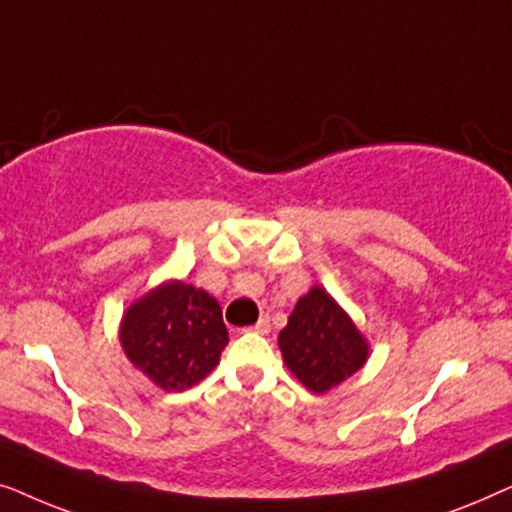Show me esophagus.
Masks as SVG:
<instances>
[{"label": "esophagus", "mask_w": 512, "mask_h": 512, "mask_svg": "<svg viewBox=\"0 0 512 512\" xmlns=\"http://www.w3.org/2000/svg\"><path fill=\"white\" fill-rule=\"evenodd\" d=\"M251 331H256V333H261V335H265L270 331V319L268 317H263V319H258L254 326H251Z\"/></svg>", "instance_id": "esophagus-1"}]
</instances>
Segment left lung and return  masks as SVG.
I'll use <instances>...</instances> for the list:
<instances>
[{
    "label": "left lung",
    "mask_w": 512,
    "mask_h": 512,
    "mask_svg": "<svg viewBox=\"0 0 512 512\" xmlns=\"http://www.w3.org/2000/svg\"><path fill=\"white\" fill-rule=\"evenodd\" d=\"M286 368L314 394H326L368 361V340L331 293L312 286L279 331Z\"/></svg>",
    "instance_id": "obj_1"
}]
</instances>
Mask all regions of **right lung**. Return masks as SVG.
I'll use <instances>...</instances> for the list:
<instances>
[{
    "label": "right lung",
    "instance_id": "right-lung-1",
    "mask_svg": "<svg viewBox=\"0 0 512 512\" xmlns=\"http://www.w3.org/2000/svg\"><path fill=\"white\" fill-rule=\"evenodd\" d=\"M121 345L153 384L184 391L216 368L228 345V328L216 298L172 279L125 310Z\"/></svg>",
    "mask_w": 512,
    "mask_h": 512
}]
</instances>
